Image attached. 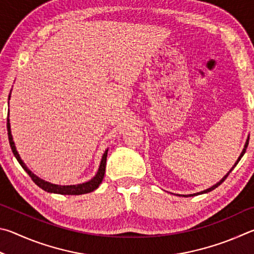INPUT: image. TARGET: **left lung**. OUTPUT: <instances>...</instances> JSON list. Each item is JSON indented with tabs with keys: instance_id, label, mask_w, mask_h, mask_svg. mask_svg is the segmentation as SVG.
I'll return each instance as SVG.
<instances>
[{
	"instance_id": "1",
	"label": "left lung",
	"mask_w": 254,
	"mask_h": 254,
	"mask_svg": "<svg viewBox=\"0 0 254 254\" xmlns=\"http://www.w3.org/2000/svg\"><path fill=\"white\" fill-rule=\"evenodd\" d=\"M248 145H249V137H248V139H247V141H246V145H244V148H243V150H242V153H241V155H240V156H239V158H238V161L237 162H235V164H234V165H233V167L232 168H231V170H230V172L228 173V174H226L224 177H223V179H222L220 182H217V183L215 184V185H213V186H211V188L210 189H207V190H202V192H199V193H195V194H190V195H183V196H185V197H188V196H193V195H197V194H204V193H208V192H211V190H214V189H216L217 188V186H219V185H221L222 183H223V182L225 181V179H226V177H228L229 176V174H230V173L231 172H232L233 171V168L235 167V166H237L238 165V163L240 162V159H241L242 158V156H243V155H244V153H246V150H247V147H248Z\"/></svg>"
}]
</instances>
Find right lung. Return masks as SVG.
Here are the masks:
<instances>
[{
    "instance_id": "right-lung-1",
    "label": "right lung",
    "mask_w": 254,
    "mask_h": 254,
    "mask_svg": "<svg viewBox=\"0 0 254 254\" xmlns=\"http://www.w3.org/2000/svg\"><path fill=\"white\" fill-rule=\"evenodd\" d=\"M11 95V93H10ZM11 96H8V99H10ZM7 135H8V141H10V146L13 154H14L15 158L17 159V162L20 163V165L22 166V168L28 173L29 176L31 177L35 184H37L40 189H42L46 190V192L49 193H56V194H62V195H81V194H87L90 193L92 190H95L96 189L99 188L100 183L104 180L105 176V171H106V161H107V153H108V149H106V152L102 155L101 162H100V166L98 168L97 174L95 175V177H92L90 181L86 182V183L82 184H77V185H56L52 183H49V182H46L44 180H41L40 177H38L37 175H34L32 172H31L28 167H26L25 164L22 161L19 153L15 148L14 141H13V137L11 134V126H10V119L7 117Z\"/></svg>"
}]
</instances>
